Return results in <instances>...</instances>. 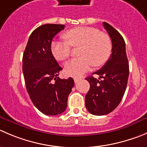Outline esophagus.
<instances>
[{
	"instance_id": "obj_1",
	"label": "esophagus",
	"mask_w": 147,
	"mask_h": 147,
	"mask_svg": "<svg viewBox=\"0 0 147 147\" xmlns=\"http://www.w3.org/2000/svg\"><path fill=\"white\" fill-rule=\"evenodd\" d=\"M80 78H78V77H74V82L75 83H77L78 82H79V80H80Z\"/></svg>"
}]
</instances>
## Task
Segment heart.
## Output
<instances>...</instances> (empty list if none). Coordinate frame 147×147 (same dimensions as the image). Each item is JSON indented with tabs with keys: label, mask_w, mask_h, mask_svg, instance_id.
<instances>
[{
	"label": "heart",
	"mask_w": 147,
	"mask_h": 147,
	"mask_svg": "<svg viewBox=\"0 0 147 147\" xmlns=\"http://www.w3.org/2000/svg\"><path fill=\"white\" fill-rule=\"evenodd\" d=\"M66 42L54 41L51 43V52L58 61H65L71 53V47H82L81 58L70 61L65 65L68 76L78 77L89 71L92 65L101 66L110 58L112 41L110 36L100 32L97 28L80 26L67 31L63 34Z\"/></svg>",
	"instance_id": "b5f03b06"
}]
</instances>
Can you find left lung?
<instances>
[{"mask_svg": "<svg viewBox=\"0 0 147 147\" xmlns=\"http://www.w3.org/2000/svg\"><path fill=\"white\" fill-rule=\"evenodd\" d=\"M103 26L111 39L112 54L106 63L92 74L98 75L99 79L92 76L86 78L90 88L85 97V105L94 115H107L116 108L124 95L129 75L123 38L109 24L103 22Z\"/></svg>", "mask_w": 147, "mask_h": 147, "instance_id": "1", "label": "left lung"}]
</instances>
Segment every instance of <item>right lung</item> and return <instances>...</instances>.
I'll return each mask as SVG.
<instances>
[{
  "instance_id": "obj_1",
  "label": "right lung",
  "mask_w": 147,
  "mask_h": 147,
  "mask_svg": "<svg viewBox=\"0 0 147 147\" xmlns=\"http://www.w3.org/2000/svg\"><path fill=\"white\" fill-rule=\"evenodd\" d=\"M63 24L41 25L31 34L24 52L22 70L26 88L34 105L47 115L61 114L74 82L58 77L62 68L51 52L53 37L64 29Z\"/></svg>"
}]
</instances>
